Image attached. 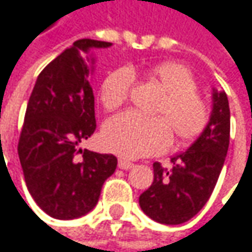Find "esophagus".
Wrapping results in <instances>:
<instances>
[{
	"mask_svg": "<svg viewBox=\"0 0 252 252\" xmlns=\"http://www.w3.org/2000/svg\"><path fill=\"white\" fill-rule=\"evenodd\" d=\"M118 167L120 169H123V170H128V169H131L132 167V163L131 161H128L126 158H120L118 160Z\"/></svg>",
	"mask_w": 252,
	"mask_h": 252,
	"instance_id": "1",
	"label": "esophagus"
}]
</instances>
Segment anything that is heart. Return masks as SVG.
<instances>
[{"mask_svg":"<svg viewBox=\"0 0 252 252\" xmlns=\"http://www.w3.org/2000/svg\"><path fill=\"white\" fill-rule=\"evenodd\" d=\"M146 75L166 94L156 109L158 115L124 112L109 118L102 129L105 149L128 158L164 151L172 143V129L179 144H190L202 135L211 118L208 103L197 94V82L185 64L157 63L147 69ZM132 80V72L126 67L112 70L101 85L103 108L114 111L123 106Z\"/></svg>","mask_w":252,"mask_h":252,"instance_id":"1","label":"heart"}]
</instances>
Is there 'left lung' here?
Returning a JSON list of instances; mask_svg holds the SVG:
<instances>
[{"mask_svg":"<svg viewBox=\"0 0 252 252\" xmlns=\"http://www.w3.org/2000/svg\"><path fill=\"white\" fill-rule=\"evenodd\" d=\"M231 114L223 91L212 89L209 124L183 153L172 157L173 169L154 163V180L140 196L143 212L153 220L179 225L205 206L215 189L229 146Z\"/></svg>","mask_w":252,"mask_h":252,"instance_id":"8db88e82","label":"left lung"}]
</instances>
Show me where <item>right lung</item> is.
Returning a JSON list of instances; mask_svg holds the SVG:
<instances>
[{
    "label": "right lung",
    "mask_w": 252,
    "mask_h": 252,
    "mask_svg": "<svg viewBox=\"0 0 252 252\" xmlns=\"http://www.w3.org/2000/svg\"><path fill=\"white\" fill-rule=\"evenodd\" d=\"M112 46L82 38L38 75L27 103L18 141L26 185L35 203L52 218L75 219L91 212L103 182L115 172L117 157L79 149L95 128V98L88 64L91 49Z\"/></svg>",
    "instance_id": "right-lung-1"
}]
</instances>
